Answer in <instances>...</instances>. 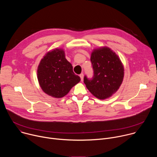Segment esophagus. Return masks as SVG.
Wrapping results in <instances>:
<instances>
[{
	"mask_svg": "<svg viewBox=\"0 0 157 157\" xmlns=\"http://www.w3.org/2000/svg\"><path fill=\"white\" fill-rule=\"evenodd\" d=\"M79 76H80V78H81V81H83V78H84V75H83V73L80 74V75H79Z\"/></svg>",
	"mask_w": 157,
	"mask_h": 157,
	"instance_id": "34e87169",
	"label": "esophagus"
}]
</instances>
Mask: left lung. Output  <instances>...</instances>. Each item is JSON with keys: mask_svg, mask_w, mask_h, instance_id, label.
<instances>
[{"mask_svg": "<svg viewBox=\"0 0 157 157\" xmlns=\"http://www.w3.org/2000/svg\"><path fill=\"white\" fill-rule=\"evenodd\" d=\"M91 61L94 75L92 78L84 77L88 90L99 99L114 94L121 85L124 70L119 56L109 48L102 47L93 51Z\"/></svg>", "mask_w": 157, "mask_h": 157, "instance_id": "1", "label": "left lung"}]
</instances>
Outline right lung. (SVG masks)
<instances>
[{"label": "right lung", "mask_w": 157, "mask_h": 157, "mask_svg": "<svg viewBox=\"0 0 157 157\" xmlns=\"http://www.w3.org/2000/svg\"><path fill=\"white\" fill-rule=\"evenodd\" d=\"M37 76L42 90L56 98L66 95L81 80L61 49L53 50L45 55L38 65Z\"/></svg>", "instance_id": "1"}]
</instances>
